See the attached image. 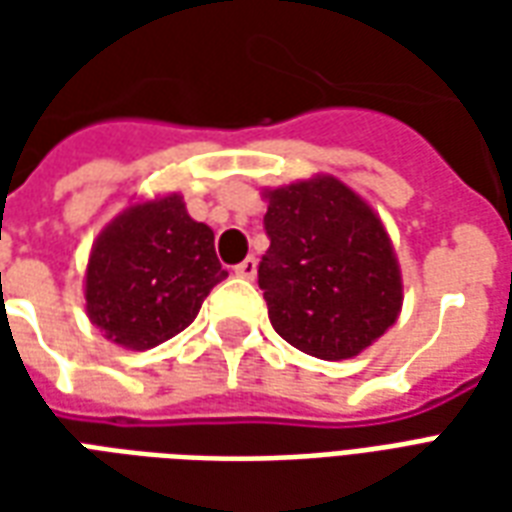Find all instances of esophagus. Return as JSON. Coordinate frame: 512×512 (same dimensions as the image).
I'll use <instances>...</instances> for the list:
<instances>
[{
  "mask_svg": "<svg viewBox=\"0 0 512 512\" xmlns=\"http://www.w3.org/2000/svg\"><path fill=\"white\" fill-rule=\"evenodd\" d=\"M235 274L244 279H252L257 274V260L255 257H246V260H241L238 266H235Z\"/></svg>",
  "mask_w": 512,
  "mask_h": 512,
  "instance_id": "34e87169",
  "label": "esophagus"
}]
</instances>
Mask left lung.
Masks as SVG:
<instances>
[{"label": "left lung", "mask_w": 512, "mask_h": 512, "mask_svg": "<svg viewBox=\"0 0 512 512\" xmlns=\"http://www.w3.org/2000/svg\"><path fill=\"white\" fill-rule=\"evenodd\" d=\"M271 246L257 266L282 340L326 362L373 345L400 312V271L373 208L345 183L312 178L268 191Z\"/></svg>", "instance_id": "left-lung-1"}]
</instances>
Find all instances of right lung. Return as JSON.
I'll list each match as a JSON object with an SVG mask.
<instances>
[{
	"instance_id": "add662e5",
	"label": "right lung",
	"mask_w": 512,
	"mask_h": 512,
	"mask_svg": "<svg viewBox=\"0 0 512 512\" xmlns=\"http://www.w3.org/2000/svg\"><path fill=\"white\" fill-rule=\"evenodd\" d=\"M224 277L213 230L169 194L120 213L95 241L87 312L112 343L145 351L183 332Z\"/></svg>"
}]
</instances>
